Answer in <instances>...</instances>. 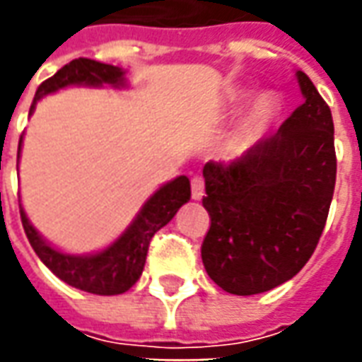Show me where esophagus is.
<instances>
[{
	"mask_svg": "<svg viewBox=\"0 0 362 362\" xmlns=\"http://www.w3.org/2000/svg\"><path fill=\"white\" fill-rule=\"evenodd\" d=\"M205 194V186H204V178L202 176H194L192 178V199L199 202Z\"/></svg>",
	"mask_w": 362,
	"mask_h": 362,
	"instance_id": "34e87169",
	"label": "esophagus"
}]
</instances>
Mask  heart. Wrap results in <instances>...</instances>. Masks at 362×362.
Listing matches in <instances>:
<instances>
[{
	"mask_svg": "<svg viewBox=\"0 0 362 362\" xmlns=\"http://www.w3.org/2000/svg\"><path fill=\"white\" fill-rule=\"evenodd\" d=\"M243 95H233L230 100H240ZM277 112V103L275 98L269 95L258 96L254 104L248 110V116H246V124H244V137H256V135L264 129V127L269 124Z\"/></svg>",
	"mask_w": 362,
	"mask_h": 362,
	"instance_id": "obj_1",
	"label": "heart"
}]
</instances>
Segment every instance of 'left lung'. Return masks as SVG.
<instances>
[{
    "instance_id": "left-lung-1",
    "label": "left lung",
    "mask_w": 362,
    "mask_h": 362,
    "mask_svg": "<svg viewBox=\"0 0 362 362\" xmlns=\"http://www.w3.org/2000/svg\"><path fill=\"white\" fill-rule=\"evenodd\" d=\"M304 103L230 163L204 166L211 227L202 246L207 275L230 295H258L293 279L316 250L335 188L334 119L308 75Z\"/></svg>"
}]
</instances>
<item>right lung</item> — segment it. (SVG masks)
Listing matches in <instances>:
<instances>
[{
	"label": "right lung",
	"instance_id": "right-lung-1",
	"mask_svg": "<svg viewBox=\"0 0 362 362\" xmlns=\"http://www.w3.org/2000/svg\"><path fill=\"white\" fill-rule=\"evenodd\" d=\"M103 85H110L116 89L126 87V71L118 66L100 64L89 58L74 59L38 87L30 106V114L35 112L36 103L40 98L56 90L66 87H103ZM21 147H23V137L19 141L17 157H21ZM189 196L192 189H189L188 176H178L163 184L141 205V209L129 223V227L110 246L95 254H69L52 246L33 227L19 202L21 221L33 250L56 277L71 287L81 288L93 295H122L127 288L134 287L135 281L143 273L153 235L173 221L182 205L188 204Z\"/></svg>",
	"mask_w": 362,
	"mask_h": 362
}]
</instances>
